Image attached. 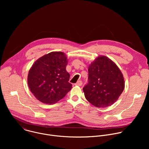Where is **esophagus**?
I'll return each mask as SVG.
<instances>
[{"instance_id": "34e87169", "label": "esophagus", "mask_w": 149, "mask_h": 149, "mask_svg": "<svg viewBox=\"0 0 149 149\" xmlns=\"http://www.w3.org/2000/svg\"><path fill=\"white\" fill-rule=\"evenodd\" d=\"M75 85V86H82V81H78L77 82Z\"/></svg>"}]
</instances>
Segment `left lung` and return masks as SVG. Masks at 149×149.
I'll return each instance as SVG.
<instances>
[{
	"instance_id": "left-lung-1",
	"label": "left lung",
	"mask_w": 149,
	"mask_h": 149,
	"mask_svg": "<svg viewBox=\"0 0 149 149\" xmlns=\"http://www.w3.org/2000/svg\"><path fill=\"white\" fill-rule=\"evenodd\" d=\"M88 83L83 88L85 97L97 107L114 104L123 93L125 83L116 63L105 56H99L88 67Z\"/></svg>"
}]
</instances>
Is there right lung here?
<instances>
[{"mask_svg":"<svg viewBox=\"0 0 149 149\" xmlns=\"http://www.w3.org/2000/svg\"><path fill=\"white\" fill-rule=\"evenodd\" d=\"M67 63V57L62 52H51L34 62L29 71L28 84L37 100L53 104L71 90Z\"/></svg>","mask_w":149,"mask_h":149,"instance_id":"right-lung-1","label":"right lung"}]
</instances>
